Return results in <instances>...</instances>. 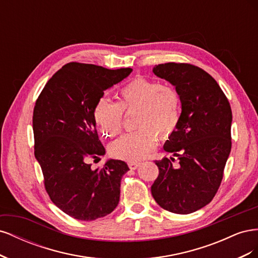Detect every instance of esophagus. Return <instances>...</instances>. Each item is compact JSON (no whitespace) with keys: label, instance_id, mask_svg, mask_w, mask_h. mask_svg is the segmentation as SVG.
<instances>
[{"label":"esophagus","instance_id":"esophagus-1","mask_svg":"<svg viewBox=\"0 0 258 258\" xmlns=\"http://www.w3.org/2000/svg\"><path fill=\"white\" fill-rule=\"evenodd\" d=\"M128 166L131 170H136L139 166H140V162H137V161H129L128 162Z\"/></svg>","mask_w":258,"mask_h":258}]
</instances>
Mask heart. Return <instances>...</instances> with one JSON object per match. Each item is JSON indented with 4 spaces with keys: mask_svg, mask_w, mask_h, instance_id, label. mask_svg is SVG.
Instances as JSON below:
<instances>
[{
    "mask_svg": "<svg viewBox=\"0 0 258 258\" xmlns=\"http://www.w3.org/2000/svg\"><path fill=\"white\" fill-rule=\"evenodd\" d=\"M115 102L101 99L95 108V121L101 134L113 138L121 131L122 111L138 110V130L121 136L110 145V152L117 158L140 160L148 155L157 142L153 132L161 138L172 134L181 115V97L173 86L155 80L137 77L119 91Z\"/></svg>",
    "mask_w": 258,
    "mask_h": 258,
    "instance_id": "obj_1",
    "label": "heart"
}]
</instances>
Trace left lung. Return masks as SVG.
<instances>
[{"instance_id":"1","label":"left lung","mask_w":258,"mask_h":258,"mask_svg":"<svg viewBox=\"0 0 258 258\" xmlns=\"http://www.w3.org/2000/svg\"><path fill=\"white\" fill-rule=\"evenodd\" d=\"M153 72L174 86L182 112L163 145L172 157L155 161L159 175L152 195L169 212L189 214L210 204L221 185L231 150V108L216 81L198 67L169 62Z\"/></svg>"}]
</instances>
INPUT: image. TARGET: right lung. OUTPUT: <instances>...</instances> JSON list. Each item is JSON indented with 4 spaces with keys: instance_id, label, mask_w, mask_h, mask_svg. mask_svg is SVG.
<instances>
[{
    "instance_id": "right-lung-1",
    "label": "right lung",
    "mask_w": 258,
    "mask_h": 258,
    "mask_svg": "<svg viewBox=\"0 0 258 258\" xmlns=\"http://www.w3.org/2000/svg\"><path fill=\"white\" fill-rule=\"evenodd\" d=\"M132 69L108 70L95 64L62 67L45 85L33 111L34 155L46 191L61 211L80 221H95L119 202L120 181L129 170L122 160L107 159L93 170L105 148L100 142L95 108L104 91Z\"/></svg>"
}]
</instances>
